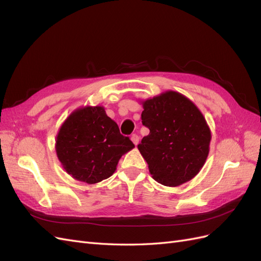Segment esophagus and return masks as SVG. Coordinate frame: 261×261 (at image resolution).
<instances>
[{
  "label": "esophagus",
  "mask_w": 261,
  "mask_h": 261,
  "mask_svg": "<svg viewBox=\"0 0 261 261\" xmlns=\"http://www.w3.org/2000/svg\"><path fill=\"white\" fill-rule=\"evenodd\" d=\"M130 139H132L133 143L135 144L136 146L138 145V143H139V137H138V135H136V134H133L132 137H130Z\"/></svg>",
  "instance_id": "obj_1"
}]
</instances>
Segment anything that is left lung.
Here are the masks:
<instances>
[{
	"label": "left lung",
	"instance_id": "left-lung-1",
	"mask_svg": "<svg viewBox=\"0 0 261 261\" xmlns=\"http://www.w3.org/2000/svg\"><path fill=\"white\" fill-rule=\"evenodd\" d=\"M143 125L149 128L138 150L150 174L162 185L175 187L198 174L209 153L211 132L202 113L176 91L143 102Z\"/></svg>",
	"mask_w": 261,
	"mask_h": 261
}]
</instances>
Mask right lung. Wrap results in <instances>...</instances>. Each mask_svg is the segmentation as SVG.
<instances>
[{
  "label": "right lung",
  "instance_id": "add662e5",
  "mask_svg": "<svg viewBox=\"0 0 261 261\" xmlns=\"http://www.w3.org/2000/svg\"><path fill=\"white\" fill-rule=\"evenodd\" d=\"M134 147L99 106L75 110L62 124L55 143L64 170L87 184L111 176L121 156Z\"/></svg>",
  "mask_w": 261,
  "mask_h": 261
}]
</instances>
